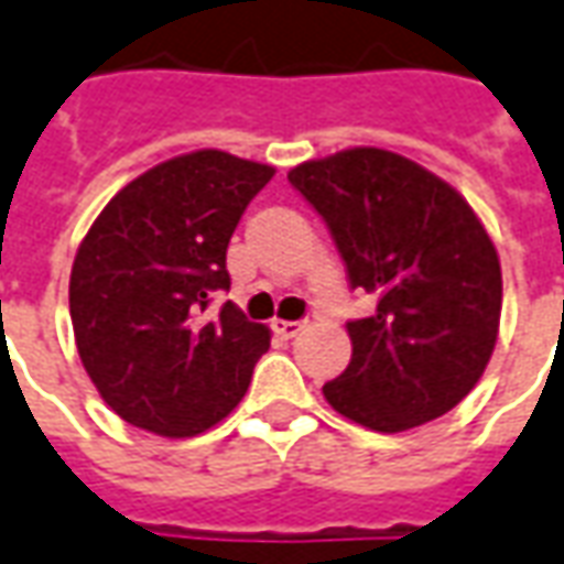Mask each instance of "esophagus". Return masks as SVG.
<instances>
[{"label":"esophagus","mask_w":564,"mask_h":564,"mask_svg":"<svg viewBox=\"0 0 564 564\" xmlns=\"http://www.w3.org/2000/svg\"><path fill=\"white\" fill-rule=\"evenodd\" d=\"M273 332L279 334V337H297V334L304 332V322H285V319H275L273 322Z\"/></svg>","instance_id":"1"}]
</instances>
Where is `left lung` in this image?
Masks as SVG:
<instances>
[{
  "label": "left lung",
  "mask_w": 564,
  "mask_h": 564,
  "mask_svg": "<svg viewBox=\"0 0 564 564\" xmlns=\"http://www.w3.org/2000/svg\"><path fill=\"white\" fill-rule=\"evenodd\" d=\"M347 263L378 297L347 322L352 359L322 393L349 421L402 433L452 411L479 383L500 328V260L467 199L417 162L352 147L289 171Z\"/></svg>",
  "instance_id": "8db88e82"
}]
</instances>
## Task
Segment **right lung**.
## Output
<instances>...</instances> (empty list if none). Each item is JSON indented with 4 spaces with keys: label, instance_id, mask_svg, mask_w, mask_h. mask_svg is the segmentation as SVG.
I'll return each instance as SVG.
<instances>
[{
    "label": "right lung",
    "instance_id": "obj_1",
    "mask_svg": "<svg viewBox=\"0 0 564 564\" xmlns=\"http://www.w3.org/2000/svg\"><path fill=\"white\" fill-rule=\"evenodd\" d=\"M273 165L196 150L122 186L82 239L69 273L76 349L104 402L169 438L205 433L242 402L270 328L227 301V245Z\"/></svg>",
    "mask_w": 564,
    "mask_h": 564
}]
</instances>
